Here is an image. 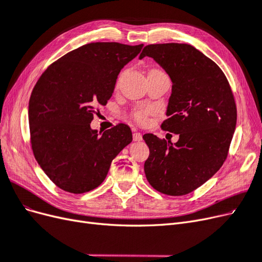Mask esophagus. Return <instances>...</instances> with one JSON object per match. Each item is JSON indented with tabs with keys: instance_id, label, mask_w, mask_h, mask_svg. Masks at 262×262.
Segmentation results:
<instances>
[{
	"instance_id": "obj_1",
	"label": "esophagus",
	"mask_w": 262,
	"mask_h": 262,
	"mask_svg": "<svg viewBox=\"0 0 262 262\" xmlns=\"http://www.w3.org/2000/svg\"><path fill=\"white\" fill-rule=\"evenodd\" d=\"M133 140L137 141V142L142 141V134L140 132H134L133 133Z\"/></svg>"
}]
</instances>
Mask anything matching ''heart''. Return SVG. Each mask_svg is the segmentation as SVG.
<instances>
[{"label":"heart","instance_id":"1","mask_svg":"<svg viewBox=\"0 0 262 262\" xmlns=\"http://www.w3.org/2000/svg\"><path fill=\"white\" fill-rule=\"evenodd\" d=\"M152 113H153V109L150 108H139L137 110H134L132 117L137 122L144 123L147 120V117Z\"/></svg>","mask_w":262,"mask_h":262}]
</instances>
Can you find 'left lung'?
<instances>
[{
    "label": "left lung",
    "instance_id": "1",
    "mask_svg": "<svg viewBox=\"0 0 262 262\" xmlns=\"http://www.w3.org/2000/svg\"><path fill=\"white\" fill-rule=\"evenodd\" d=\"M144 57L153 58L170 77L168 119L162 128L179 136L171 143L144 134L149 148L145 176L157 191L184 195L202 186L225 162L236 128L235 99L223 71L192 46L148 45L140 54Z\"/></svg>",
    "mask_w": 262,
    "mask_h": 262
}]
</instances>
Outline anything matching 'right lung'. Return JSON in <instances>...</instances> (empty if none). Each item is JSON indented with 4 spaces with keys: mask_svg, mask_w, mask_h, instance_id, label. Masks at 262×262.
<instances>
[{
    "mask_svg": "<svg viewBox=\"0 0 262 262\" xmlns=\"http://www.w3.org/2000/svg\"><path fill=\"white\" fill-rule=\"evenodd\" d=\"M142 48L87 43L53 62L36 83L28 107L31 147L46 175L64 191L97 188L114 158L132 142L129 125L98 133L91 122L113 96L122 68Z\"/></svg>",
    "mask_w": 262,
    "mask_h": 262,
    "instance_id": "1",
    "label": "right lung"
}]
</instances>
